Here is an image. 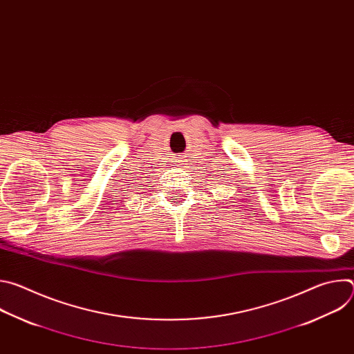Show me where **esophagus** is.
<instances>
[{
    "mask_svg": "<svg viewBox=\"0 0 354 354\" xmlns=\"http://www.w3.org/2000/svg\"><path fill=\"white\" fill-rule=\"evenodd\" d=\"M179 162H182V161H179Z\"/></svg>",
    "mask_w": 354,
    "mask_h": 354,
    "instance_id": "34e87169",
    "label": "esophagus"
}]
</instances>
